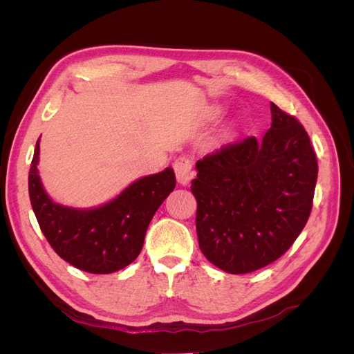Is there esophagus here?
<instances>
[{
    "label": "esophagus",
    "instance_id": "1",
    "mask_svg": "<svg viewBox=\"0 0 354 354\" xmlns=\"http://www.w3.org/2000/svg\"><path fill=\"white\" fill-rule=\"evenodd\" d=\"M174 173L180 185H187L190 178L194 177V162L187 156H180L174 162Z\"/></svg>",
    "mask_w": 354,
    "mask_h": 354
}]
</instances>
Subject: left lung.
<instances>
[{
    "mask_svg": "<svg viewBox=\"0 0 354 354\" xmlns=\"http://www.w3.org/2000/svg\"><path fill=\"white\" fill-rule=\"evenodd\" d=\"M263 140L224 146L196 162L199 248L218 269L242 274L276 261L308 220L317 159L304 127L270 103Z\"/></svg>",
    "mask_w": 354,
    "mask_h": 354,
    "instance_id": "1",
    "label": "left lung"
}]
</instances>
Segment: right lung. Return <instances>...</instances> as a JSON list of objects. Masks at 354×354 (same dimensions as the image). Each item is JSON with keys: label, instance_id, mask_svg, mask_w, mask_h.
Listing matches in <instances>:
<instances>
[{"label": "right lung", "instance_id": "1", "mask_svg": "<svg viewBox=\"0 0 354 354\" xmlns=\"http://www.w3.org/2000/svg\"><path fill=\"white\" fill-rule=\"evenodd\" d=\"M39 138L29 169V198L39 227L60 259L80 270L108 274L131 264L160 203L174 190L173 168L138 178L120 195L94 208H72L53 201L42 186Z\"/></svg>", "mask_w": 354, "mask_h": 354}]
</instances>
